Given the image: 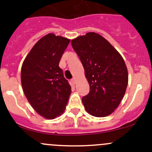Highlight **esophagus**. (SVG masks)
<instances>
[{"instance_id":"34e87169","label":"esophagus","mask_w":152,"mask_h":152,"mask_svg":"<svg viewBox=\"0 0 152 152\" xmlns=\"http://www.w3.org/2000/svg\"><path fill=\"white\" fill-rule=\"evenodd\" d=\"M72 82H73V84H76V79H75V78H73V79H72Z\"/></svg>"}]
</instances>
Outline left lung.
Instances as JSON below:
<instances>
[{"label":"left lung","mask_w":152,"mask_h":152,"mask_svg":"<svg viewBox=\"0 0 152 152\" xmlns=\"http://www.w3.org/2000/svg\"><path fill=\"white\" fill-rule=\"evenodd\" d=\"M71 45L85 69L90 93L82 98L86 111L105 117L114 112L124 98L128 71L121 55L95 32L72 39Z\"/></svg>","instance_id":"1"}]
</instances>
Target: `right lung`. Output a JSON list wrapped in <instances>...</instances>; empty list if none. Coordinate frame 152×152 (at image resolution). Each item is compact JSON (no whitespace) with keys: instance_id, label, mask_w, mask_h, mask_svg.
Instances as JSON below:
<instances>
[{"instance_id":"obj_1","label":"right lung","mask_w":152,"mask_h":152,"mask_svg":"<svg viewBox=\"0 0 152 152\" xmlns=\"http://www.w3.org/2000/svg\"><path fill=\"white\" fill-rule=\"evenodd\" d=\"M70 39L48 34L41 38L27 55L21 68V83L34 110L48 119L65 110L71 87L59 67Z\"/></svg>"}]
</instances>
